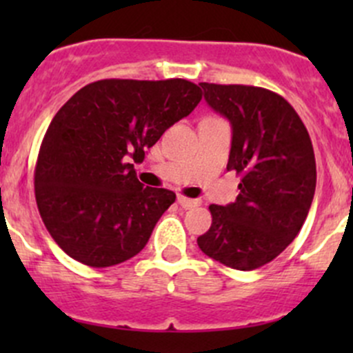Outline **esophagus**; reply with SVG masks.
Segmentation results:
<instances>
[{
	"label": "esophagus",
	"instance_id": "34e87169",
	"mask_svg": "<svg viewBox=\"0 0 353 353\" xmlns=\"http://www.w3.org/2000/svg\"><path fill=\"white\" fill-rule=\"evenodd\" d=\"M177 203H179L183 208L190 210V208H196V206L201 205L199 199H193V198H186V196H177Z\"/></svg>",
	"mask_w": 353,
	"mask_h": 353
}]
</instances>
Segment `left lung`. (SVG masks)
<instances>
[{"label": "left lung", "mask_w": 353, "mask_h": 353, "mask_svg": "<svg viewBox=\"0 0 353 353\" xmlns=\"http://www.w3.org/2000/svg\"><path fill=\"white\" fill-rule=\"evenodd\" d=\"M199 85L206 104L232 126L227 170L243 179L236 201L210 205L212 227L198 245L215 261L249 272L275 259L304 225L316 190L314 150L282 95L251 85Z\"/></svg>", "instance_id": "obj_1"}]
</instances>
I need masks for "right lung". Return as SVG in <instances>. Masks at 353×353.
Returning a JSON list of instances; mask_svg holds the SVG:
<instances>
[{"instance_id":"right-lung-1","label":"right lung","mask_w":353,"mask_h":353,"mask_svg":"<svg viewBox=\"0 0 353 353\" xmlns=\"http://www.w3.org/2000/svg\"><path fill=\"white\" fill-rule=\"evenodd\" d=\"M201 88L183 78L99 80L52 117L35 163V199L46 229L70 258L119 265L145 248L176 199L143 188L134 162L163 131L190 116Z\"/></svg>"}]
</instances>
